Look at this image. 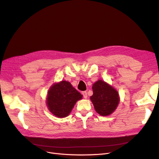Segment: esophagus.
Instances as JSON below:
<instances>
[{"label":"esophagus","mask_w":159,"mask_h":159,"mask_svg":"<svg viewBox=\"0 0 159 159\" xmlns=\"http://www.w3.org/2000/svg\"><path fill=\"white\" fill-rule=\"evenodd\" d=\"M82 95H83V97H84V98H87L88 95H87V92H86V91H82Z\"/></svg>","instance_id":"obj_1"}]
</instances>
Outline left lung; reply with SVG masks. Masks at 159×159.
<instances>
[{"mask_svg":"<svg viewBox=\"0 0 159 159\" xmlns=\"http://www.w3.org/2000/svg\"><path fill=\"white\" fill-rule=\"evenodd\" d=\"M93 94L90 97L95 111L102 116L111 114L119 103V93L115 88L101 80L93 84Z\"/></svg>","mask_w":159,"mask_h":159,"instance_id":"1","label":"left lung"}]
</instances>
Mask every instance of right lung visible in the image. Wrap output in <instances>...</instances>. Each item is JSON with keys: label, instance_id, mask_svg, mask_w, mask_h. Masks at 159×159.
<instances>
[{"label": "right lung", "instance_id": "1", "mask_svg": "<svg viewBox=\"0 0 159 159\" xmlns=\"http://www.w3.org/2000/svg\"><path fill=\"white\" fill-rule=\"evenodd\" d=\"M82 98V95L70 82L63 80L55 83L49 88L46 103L52 114L64 118L69 115L75 103Z\"/></svg>", "mask_w": 159, "mask_h": 159}]
</instances>
